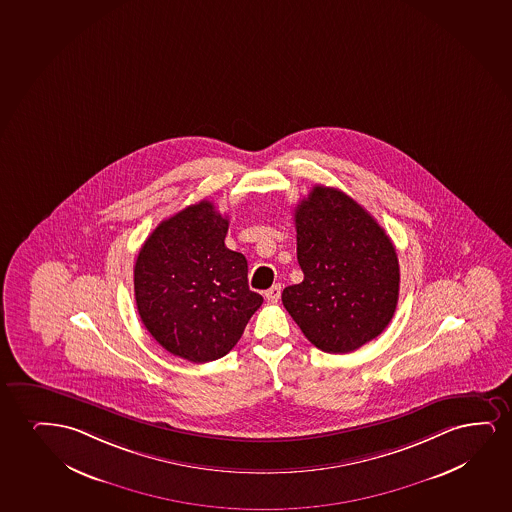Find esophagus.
<instances>
[{
	"instance_id": "1",
	"label": "esophagus",
	"mask_w": 512,
	"mask_h": 512,
	"mask_svg": "<svg viewBox=\"0 0 512 512\" xmlns=\"http://www.w3.org/2000/svg\"><path fill=\"white\" fill-rule=\"evenodd\" d=\"M279 297H281V285H273L266 292V299L269 302H278Z\"/></svg>"
}]
</instances>
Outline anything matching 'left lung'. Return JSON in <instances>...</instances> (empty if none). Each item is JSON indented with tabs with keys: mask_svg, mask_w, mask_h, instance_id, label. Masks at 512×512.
<instances>
[{
	"mask_svg": "<svg viewBox=\"0 0 512 512\" xmlns=\"http://www.w3.org/2000/svg\"><path fill=\"white\" fill-rule=\"evenodd\" d=\"M304 273L283 306L321 351L346 354L379 337L399 297L396 248L363 206L335 187L314 186L295 208Z\"/></svg>",
	"mask_w": 512,
	"mask_h": 512,
	"instance_id": "1",
	"label": "left lung"
}]
</instances>
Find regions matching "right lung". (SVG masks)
<instances>
[{"mask_svg":"<svg viewBox=\"0 0 512 512\" xmlns=\"http://www.w3.org/2000/svg\"><path fill=\"white\" fill-rule=\"evenodd\" d=\"M227 229L229 219L210 201L189 205L154 229L133 269L147 332L193 363L226 356L264 302L248 288L245 255L224 243Z\"/></svg>","mask_w":512,"mask_h":512,"instance_id":"add662e5","label":"right lung"}]
</instances>
